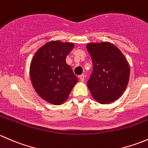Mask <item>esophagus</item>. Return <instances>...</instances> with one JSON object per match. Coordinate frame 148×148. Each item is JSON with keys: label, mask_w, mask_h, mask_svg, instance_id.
I'll use <instances>...</instances> for the list:
<instances>
[{"label": "esophagus", "mask_w": 148, "mask_h": 148, "mask_svg": "<svg viewBox=\"0 0 148 148\" xmlns=\"http://www.w3.org/2000/svg\"><path fill=\"white\" fill-rule=\"evenodd\" d=\"M79 79L81 80L82 82H84L85 79V76L84 75V74H82V75H80L79 77Z\"/></svg>", "instance_id": "1"}]
</instances>
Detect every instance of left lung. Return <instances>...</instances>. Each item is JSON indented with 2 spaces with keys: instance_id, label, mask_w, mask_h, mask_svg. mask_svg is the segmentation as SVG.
Listing matches in <instances>:
<instances>
[{
  "instance_id": "obj_1",
  "label": "left lung",
  "mask_w": 148,
  "mask_h": 148,
  "mask_svg": "<svg viewBox=\"0 0 148 148\" xmlns=\"http://www.w3.org/2000/svg\"><path fill=\"white\" fill-rule=\"evenodd\" d=\"M86 49L93 64L87 82L92 97L109 104L122 96L129 82L130 66L122 51L110 42L89 43Z\"/></svg>"
}]
</instances>
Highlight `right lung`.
Returning <instances> with one entry per match:
<instances>
[{"instance_id":"1","label":"right lung","mask_w":148,"mask_h":148,"mask_svg":"<svg viewBox=\"0 0 148 148\" xmlns=\"http://www.w3.org/2000/svg\"><path fill=\"white\" fill-rule=\"evenodd\" d=\"M74 44L51 41L37 50L30 65L33 87L40 97L50 104L61 105L78 82L66 57Z\"/></svg>"}]
</instances>
